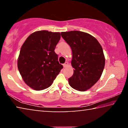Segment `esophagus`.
<instances>
[{"mask_svg":"<svg viewBox=\"0 0 128 128\" xmlns=\"http://www.w3.org/2000/svg\"><path fill=\"white\" fill-rule=\"evenodd\" d=\"M68 66V62H65V63L63 64V66L64 67V68H66V67Z\"/></svg>","mask_w":128,"mask_h":128,"instance_id":"34e87169","label":"esophagus"}]
</instances>
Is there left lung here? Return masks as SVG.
Segmentation results:
<instances>
[{"label": "left lung", "instance_id": "1", "mask_svg": "<svg viewBox=\"0 0 128 128\" xmlns=\"http://www.w3.org/2000/svg\"><path fill=\"white\" fill-rule=\"evenodd\" d=\"M64 40L72 51L71 65L74 73L68 79L71 87L85 92L100 78L105 66V57L100 43L94 36L85 32H62Z\"/></svg>", "mask_w": 128, "mask_h": 128}]
</instances>
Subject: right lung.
Returning a JSON list of instances; mask_svg holds the SVG:
<instances>
[{
  "mask_svg": "<svg viewBox=\"0 0 128 128\" xmlns=\"http://www.w3.org/2000/svg\"><path fill=\"white\" fill-rule=\"evenodd\" d=\"M60 36L59 32L36 31L21 46L17 67L24 81L33 89L50 87L63 68L54 51Z\"/></svg>",
  "mask_w": 128,
  "mask_h": 128,
  "instance_id": "obj_1",
  "label": "right lung"
}]
</instances>
